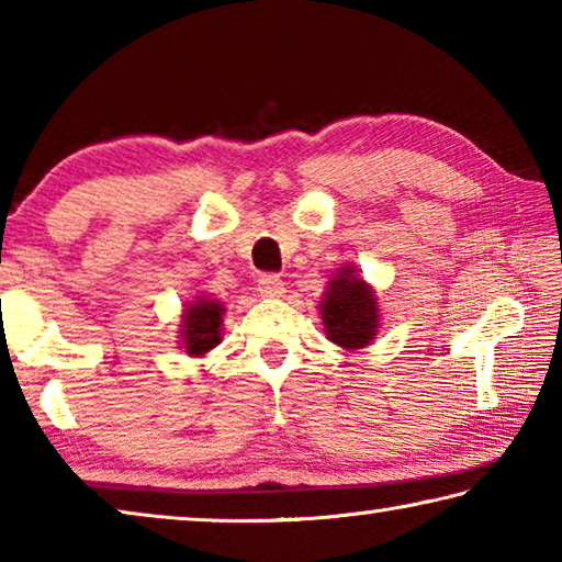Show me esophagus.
<instances>
[{
  "mask_svg": "<svg viewBox=\"0 0 562 562\" xmlns=\"http://www.w3.org/2000/svg\"><path fill=\"white\" fill-rule=\"evenodd\" d=\"M258 290H260L262 297H268V300L282 297V292H284V282H282L280 274H274V272H265V274H260V280H258Z\"/></svg>",
  "mask_w": 562,
  "mask_h": 562,
  "instance_id": "1",
  "label": "esophagus"
}]
</instances>
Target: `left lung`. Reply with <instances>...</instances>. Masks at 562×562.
<instances>
[{"instance_id":"obj_1","label":"left lung","mask_w":562,"mask_h":562,"mask_svg":"<svg viewBox=\"0 0 562 562\" xmlns=\"http://www.w3.org/2000/svg\"><path fill=\"white\" fill-rule=\"evenodd\" d=\"M322 325L327 337L345 349H361L379 331L376 294L359 278L357 268L345 265L327 282V292L319 302Z\"/></svg>"}]
</instances>
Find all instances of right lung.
Returning a JSON list of instances; mask_svg holds the SVG:
<instances>
[{
  "mask_svg": "<svg viewBox=\"0 0 562 562\" xmlns=\"http://www.w3.org/2000/svg\"><path fill=\"white\" fill-rule=\"evenodd\" d=\"M225 307L211 297H195L183 312V325H180V339L190 357H203L215 345H221V325Z\"/></svg>",
  "mask_w": 562,
  "mask_h": 562,
  "instance_id": "right-lung-1",
  "label": "right lung"
}]
</instances>
